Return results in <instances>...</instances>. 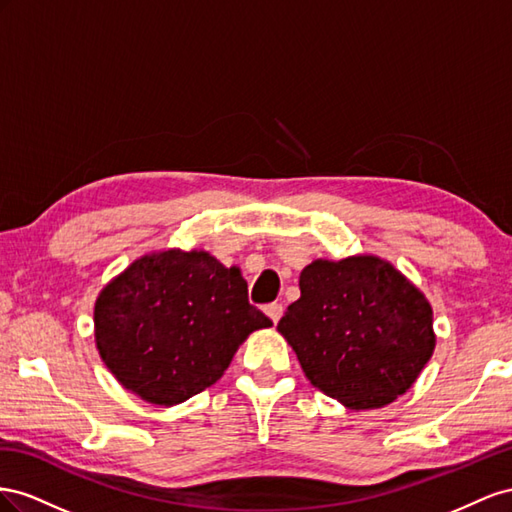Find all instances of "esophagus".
Wrapping results in <instances>:
<instances>
[{
    "mask_svg": "<svg viewBox=\"0 0 512 512\" xmlns=\"http://www.w3.org/2000/svg\"><path fill=\"white\" fill-rule=\"evenodd\" d=\"M264 313L274 321V324H279V319L283 317V304H279V302H272V304H268V306H266Z\"/></svg>",
    "mask_w": 512,
    "mask_h": 512,
    "instance_id": "esophagus-1",
    "label": "esophagus"
}]
</instances>
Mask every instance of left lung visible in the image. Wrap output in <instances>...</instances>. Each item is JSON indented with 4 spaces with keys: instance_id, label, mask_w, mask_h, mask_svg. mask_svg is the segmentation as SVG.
Segmentation results:
<instances>
[{
    "instance_id": "obj_1",
    "label": "left lung",
    "mask_w": 512,
    "mask_h": 512,
    "mask_svg": "<svg viewBox=\"0 0 512 512\" xmlns=\"http://www.w3.org/2000/svg\"><path fill=\"white\" fill-rule=\"evenodd\" d=\"M309 382L347 410H379L414 386L435 349L427 296L377 255L315 259L276 326Z\"/></svg>"
}]
</instances>
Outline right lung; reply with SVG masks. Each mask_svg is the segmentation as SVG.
Returning <instances> with one entry per match:
<instances>
[{"mask_svg":"<svg viewBox=\"0 0 512 512\" xmlns=\"http://www.w3.org/2000/svg\"><path fill=\"white\" fill-rule=\"evenodd\" d=\"M270 326L248 302L240 268L203 248L141 255L94 304L102 362L126 390L158 407L216 384L248 334Z\"/></svg>","mask_w":512,"mask_h":512,"instance_id":"obj_1","label":"right lung"}]
</instances>
